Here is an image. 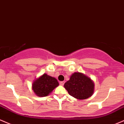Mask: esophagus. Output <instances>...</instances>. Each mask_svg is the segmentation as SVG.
Here are the masks:
<instances>
[{
    "mask_svg": "<svg viewBox=\"0 0 124 124\" xmlns=\"http://www.w3.org/2000/svg\"><path fill=\"white\" fill-rule=\"evenodd\" d=\"M64 81H61L60 82V85H62V86H63L64 84Z\"/></svg>",
    "mask_w": 124,
    "mask_h": 124,
    "instance_id": "obj_1",
    "label": "esophagus"
}]
</instances>
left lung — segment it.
Returning <instances> with one entry per match:
<instances>
[{
	"label": "left lung",
	"instance_id": "obj_1",
	"mask_svg": "<svg viewBox=\"0 0 124 124\" xmlns=\"http://www.w3.org/2000/svg\"><path fill=\"white\" fill-rule=\"evenodd\" d=\"M64 86L71 96L77 99L84 100L93 94L94 84L92 80L85 74L74 72Z\"/></svg>",
	"mask_w": 124,
	"mask_h": 124
}]
</instances>
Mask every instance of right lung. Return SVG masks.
<instances>
[{
    "mask_svg": "<svg viewBox=\"0 0 124 124\" xmlns=\"http://www.w3.org/2000/svg\"><path fill=\"white\" fill-rule=\"evenodd\" d=\"M59 85L56 78L44 74L33 81L32 88L36 96L45 97L51 93L54 89Z\"/></svg>",
    "mask_w": 124,
    "mask_h": 124,
    "instance_id": "add662e5",
    "label": "right lung"
}]
</instances>
